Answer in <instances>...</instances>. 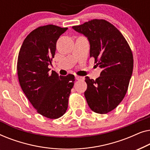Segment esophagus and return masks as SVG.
Returning a JSON list of instances; mask_svg holds the SVG:
<instances>
[{"label":"esophagus","mask_w":150,"mask_h":150,"mask_svg":"<svg viewBox=\"0 0 150 150\" xmlns=\"http://www.w3.org/2000/svg\"><path fill=\"white\" fill-rule=\"evenodd\" d=\"M76 79L78 80V81H81V80H84V78L79 76H76Z\"/></svg>","instance_id":"34e87169"}]
</instances>
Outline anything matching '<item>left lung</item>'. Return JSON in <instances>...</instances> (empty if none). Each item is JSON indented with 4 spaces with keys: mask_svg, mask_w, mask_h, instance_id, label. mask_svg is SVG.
<instances>
[{
    "mask_svg": "<svg viewBox=\"0 0 150 150\" xmlns=\"http://www.w3.org/2000/svg\"><path fill=\"white\" fill-rule=\"evenodd\" d=\"M72 28L87 37L90 57L102 69L96 80L85 77L88 105L97 113H108L120 104L128 91L134 64L132 50L120 30L105 20L93 19Z\"/></svg>",
    "mask_w": 150,
    "mask_h": 150,
    "instance_id": "obj_1",
    "label": "left lung"
}]
</instances>
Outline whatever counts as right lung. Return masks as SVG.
<instances>
[{"label": "right lung", "instance_id": "add662e5", "mask_svg": "<svg viewBox=\"0 0 150 150\" xmlns=\"http://www.w3.org/2000/svg\"><path fill=\"white\" fill-rule=\"evenodd\" d=\"M67 28L48 24L35 28L26 36L18 57L17 71L22 91L37 112L49 119H58L65 113L73 74L62 76L50 72L59 37Z\"/></svg>", "mask_w": 150, "mask_h": 150}]
</instances>
